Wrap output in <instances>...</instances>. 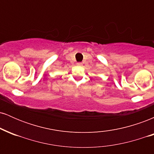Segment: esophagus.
Returning a JSON list of instances; mask_svg holds the SVG:
<instances>
[{"label": "esophagus", "mask_w": 154, "mask_h": 154, "mask_svg": "<svg viewBox=\"0 0 154 154\" xmlns=\"http://www.w3.org/2000/svg\"><path fill=\"white\" fill-rule=\"evenodd\" d=\"M77 66H82V63H81V62H77Z\"/></svg>", "instance_id": "34e87169"}]
</instances>
